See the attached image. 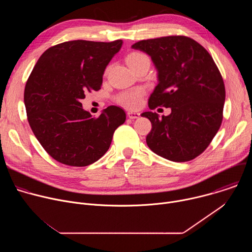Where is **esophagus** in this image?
<instances>
[{
  "label": "esophagus",
  "mask_w": 252,
  "mask_h": 252,
  "mask_svg": "<svg viewBox=\"0 0 252 252\" xmlns=\"http://www.w3.org/2000/svg\"><path fill=\"white\" fill-rule=\"evenodd\" d=\"M139 116H140L139 113H134V112H128V113H127V117H128V119H130V120L137 119V118H139Z\"/></svg>",
  "instance_id": "esophagus-1"
}]
</instances>
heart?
Here are the masks:
<instances>
[{"instance_id": "heart-1", "label": "heart", "mask_w": 252, "mask_h": 252, "mask_svg": "<svg viewBox=\"0 0 252 252\" xmlns=\"http://www.w3.org/2000/svg\"><path fill=\"white\" fill-rule=\"evenodd\" d=\"M146 59H148V57L145 54H142L140 52H131L126 56V61L127 63V64L129 65V67L132 69L141 61L146 60ZM106 71H107V69H106ZM145 94H146L145 89L133 88L130 90L121 92L116 96V100L119 104L126 107V109L135 110V109H138V107L141 105L142 97H143V95H145Z\"/></svg>"}]
</instances>
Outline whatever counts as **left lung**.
Returning a JSON list of instances; mask_svg holds the SVG:
<instances>
[{"instance_id": "8db88e82", "label": "left lung", "mask_w": 252, "mask_h": 252, "mask_svg": "<svg viewBox=\"0 0 252 252\" xmlns=\"http://www.w3.org/2000/svg\"><path fill=\"white\" fill-rule=\"evenodd\" d=\"M133 49L151 56L158 84L149 106L170 107L171 114L141 116L152 123L149 148L171 161H189L201 155L219 131L223 118L225 88L209 53L186 35H167L139 41Z\"/></svg>"}]
</instances>
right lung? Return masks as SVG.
<instances>
[{"label":"right lung","instance_id":"obj_1","mask_svg":"<svg viewBox=\"0 0 252 252\" xmlns=\"http://www.w3.org/2000/svg\"><path fill=\"white\" fill-rule=\"evenodd\" d=\"M122 45V40L64 42L49 48L33 66L24 93L28 122L57 161L70 166L94 163L126 122L125 111L117 105L92 118L81 102L88 92L100 89L103 71Z\"/></svg>","mask_w":252,"mask_h":252}]
</instances>
